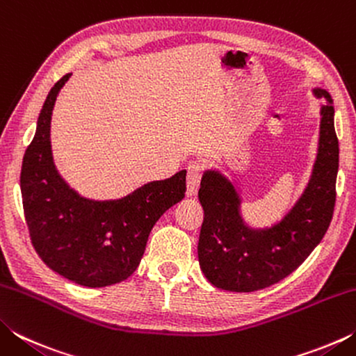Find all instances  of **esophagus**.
Wrapping results in <instances>:
<instances>
[{"label": "esophagus", "instance_id": "1", "mask_svg": "<svg viewBox=\"0 0 356 356\" xmlns=\"http://www.w3.org/2000/svg\"><path fill=\"white\" fill-rule=\"evenodd\" d=\"M201 184V165L190 163L186 166V196H195Z\"/></svg>", "mask_w": 356, "mask_h": 356}]
</instances>
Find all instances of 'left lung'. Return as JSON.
Returning a JSON list of instances; mask_svg holds the SVG:
<instances>
[{
    "label": "left lung",
    "mask_w": 356,
    "mask_h": 356,
    "mask_svg": "<svg viewBox=\"0 0 356 356\" xmlns=\"http://www.w3.org/2000/svg\"><path fill=\"white\" fill-rule=\"evenodd\" d=\"M321 106L317 156L309 182L292 209L268 227L245 222L242 197L218 170H206L197 193L204 210L197 257L210 284L229 292L261 291L297 270L321 243L333 218L339 144L334 108L325 89H312Z\"/></svg>",
    "instance_id": "obj_1"
}]
</instances>
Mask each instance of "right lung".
Instances as JSON below:
<instances>
[{
	"label": "right lung",
	"mask_w": 356,
	"mask_h": 356,
	"mask_svg": "<svg viewBox=\"0 0 356 356\" xmlns=\"http://www.w3.org/2000/svg\"><path fill=\"white\" fill-rule=\"evenodd\" d=\"M70 75L48 92L23 156V210L34 250L53 272L80 286L105 287L135 272L155 222L184 200L186 171L144 184L120 200L94 201L70 188L56 170L50 141L53 106Z\"/></svg>",
	"instance_id": "add662e5"
}]
</instances>
